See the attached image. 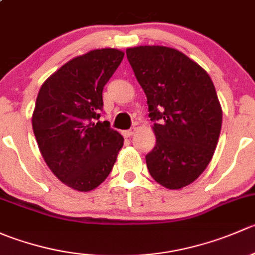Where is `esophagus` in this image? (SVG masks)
<instances>
[{
    "instance_id": "obj_1",
    "label": "esophagus",
    "mask_w": 255,
    "mask_h": 255,
    "mask_svg": "<svg viewBox=\"0 0 255 255\" xmlns=\"http://www.w3.org/2000/svg\"><path fill=\"white\" fill-rule=\"evenodd\" d=\"M134 132H135V128H132V129L123 130L122 134H123V137H125V138H130L133 134H134Z\"/></svg>"
}]
</instances>
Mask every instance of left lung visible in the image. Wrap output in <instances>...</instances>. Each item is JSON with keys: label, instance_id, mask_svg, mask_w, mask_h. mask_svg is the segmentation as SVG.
Returning a JSON list of instances; mask_svg holds the SVG:
<instances>
[{"label": "left lung", "instance_id": "left-lung-1", "mask_svg": "<svg viewBox=\"0 0 255 255\" xmlns=\"http://www.w3.org/2000/svg\"><path fill=\"white\" fill-rule=\"evenodd\" d=\"M128 61L146 96L156 144L145 155L149 174L179 190L194 182L212 159L222 109L205 69L177 49L127 48Z\"/></svg>", "mask_w": 255, "mask_h": 255}]
</instances>
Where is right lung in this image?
<instances>
[{
  "label": "right lung",
  "mask_w": 255,
  "mask_h": 255,
  "mask_svg": "<svg viewBox=\"0 0 255 255\" xmlns=\"http://www.w3.org/2000/svg\"><path fill=\"white\" fill-rule=\"evenodd\" d=\"M120 49H95L76 56L43 82L32 127L48 168L63 184L87 192L106 180L123 137L97 121L102 90L122 61Z\"/></svg>",
  "instance_id": "obj_1"
}]
</instances>
